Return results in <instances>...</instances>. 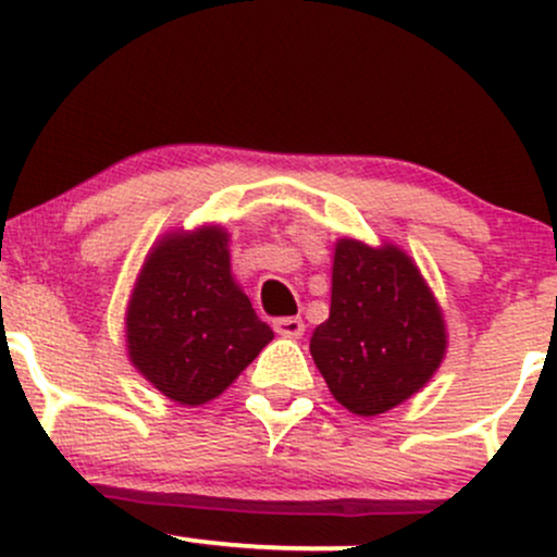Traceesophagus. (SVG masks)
Masks as SVG:
<instances>
[{"label":"esophagus","mask_w":557,"mask_h":557,"mask_svg":"<svg viewBox=\"0 0 557 557\" xmlns=\"http://www.w3.org/2000/svg\"><path fill=\"white\" fill-rule=\"evenodd\" d=\"M273 331L278 336H286V339H299L305 334V321L302 318H276L273 321Z\"/></svg>","instance_id":"1"}]
</instances>
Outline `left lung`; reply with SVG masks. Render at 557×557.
<instances>
[{
	"label": "left lung",
	"instance_id": "8db88e82",
	"mask_svg": "<svg viewBox=\"0 0 557 557\" xmlns=\"http://www.w3.org/2000/svg\"><path fill=\"white\" fill-rule=\"evenodd\" d=\"M445 349L440 305L403 249L336 242L331 310L310 339L336 403L355 416L386 413L434 376Z\"/></svg>",
	"mask_w": 557,
	"mask_h": 557
}]
</instances>
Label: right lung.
<instances>
[{
    "label": "right lung",
    "instance_id": "1",
    "mask_svg": "<svg viewBox=\"0 0 557 557\" xmlns=\"http://www.w3.org/2000/svg\"><path fill=\"white\" fill-rule=\"evenodd\" d=\"M273 339L231 276L228 234H168L144 260L126 312L136 371L178 405H205Z\"/></svg>",
    "mask_w": 557,
    "mask_h": 557
}]
</instances>
